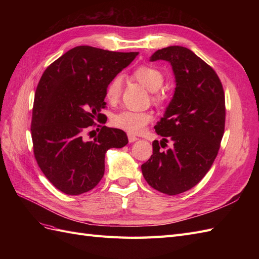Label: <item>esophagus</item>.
<instances>
[{
	"instance_id": "esophagus-1",
	"label": "esophagus",
	"mask_w": 259,
	"mask_h": 259,
	"mask_svg": "<svg viewBox=\"0 0 259 259\" xmlns=\"http://www.w3.org/2000/svg\"><path fill=\"white\" fill-rule=\"evenodd\" d=\"M127 137H128V142H130V143H134V142H136V140L138 139L136 136L132 135V134H128Z\"/></svg>"
}]
</instances>
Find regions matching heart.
<instances>
[{"label": "heart", "mask_w": 259, "mask_h": 259, "mask_svg": "<svg viewBox=\"0 0 259 259\" xmlns=\"http://www.w3.org/2000/svg\"><path fill=\"white\" fill-rule=\"evenodd\" d=\"M133 76L138 82L145 85L148 90L154 92V99H159L156 94L164 82V74L160 69L151 65H142L134 69ZM123 89V77L117 74L108 83L105 96L109 104L114 105L120 100ZM153 120V115L148 111H134L125 109L112 116V124L115 127L121 128L130 134H139L147 125Z\"/></svg>", "instance_id": "1"}]
</instances>
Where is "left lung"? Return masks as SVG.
<instances>
[{"mask_svg": "<svg viewBox=\"0 0 259 259\" xmlns=\"http://www.w3.org/2000/svg\"><path fill=\"white\" fill-rule=\"evenodd\" d=\"M159 59L170 62L176 89L154 126L163 140L152 143L153 153L142 170L153 189L175 195L199 184L217 156L225 132V93L214 69L189 49L168 46L150 60ZM168 141L174 147L162 152Z\"/></svg>", "mask_w": 259, "mask_h": 259, "instance_id": "8db88e82", "label": "left lung"}]
</instances>
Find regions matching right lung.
I'll use <instances>...</instances> for the list:
<instances>
[{
	"label": "right lung",
	"instance_id": "obj_1",
	"mask_svg": "<svg viewBox=\"0 0 259 259\" xmlns=\"http://www.w3.org/2000/svg\"><path fill=\"white\" fill-rule=\"evenodd\" d=\"M137 55L76 46L43 72L31 121L33 153L45 177L61 192L77 195L95 188L105 173L108 149L128 143L122 130L96 121L105 116L100 111L108 83ZM92 127L99 134L88 142L82 135Z\"/></svg>",
	"mask_w": 259,
	"mask_h": 259
}]
</instances>
